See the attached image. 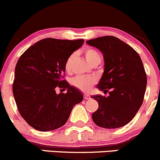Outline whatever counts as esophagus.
<instances>
[{
  "label": "esophagus",
  "mask_w": 160,
  "mask_h": 160,
  "mask_svg": "<svg viewBox=\"0 0 160 160\" xmlns=\"http://www.w3.org/2000/svg\"><path fill=\"white\" fill-rule=\"evenodd\" d=\"M84 98H85V99H89L90 95H88V94H85V95H84Z\"/></svg>",
  "instance_id": "34e87169"
}]
</instances>
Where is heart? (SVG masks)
I'll return each instance as SVG.
<instances>
[{
  "label": "heart",
  "mask_w": 160,
  "mask_h": 160,
  "mask_svg": "<svg viewBox=\"0 0 160 160\" xmlns=\"http://www.w3.org/2000/svg\"><path fill=\"white\" fill-rule=\"evenodd\" d=\"M85 58L87 59V61L91 65H94L96 62H101V56H100L99 53L95 49L92 48H88L85 50ZM74 58H75V55H71L67 58L65 64V68L66 72H69L72 70ZM95 82V78H92V77L79 76L76 77V78L72 80V84H73L74 86L76 87L79 90H82L83 92H88L91 89L92 87L93 86Z\"/></svg>",
  "instance_id": "b5f03b06"
}]
</instances>
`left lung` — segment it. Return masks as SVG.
I'll list each match as a JSON object with an SVG mask.
<instances>
[{
	"mask_svg": "<svg viewBox=\"0 0 160 160\" xmlns=\"http://www.w3.org/2000/svg\"><path fill=\"white\" fill-rule=\"evenodd\" d=\"M103 54L104 72L97 88L108 96L92 95L98 103L92 120L99 127L117 129L129 122L142 104L147 78L139 54L114 36L87 41Z\"/></svg>",
	"mask_w": 160,
	"mask_h": 160,
	"instance_id": "left-lung-1",
	"label": "left lung"
}]
</instances>
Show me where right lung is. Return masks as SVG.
Segmentation results:
<instances>
[{"instance_id": "obj_1", "label": "right lung", "mask_w": 160, "mask_h": 160, "mask_svg": "<svg viewBox=\"0 0 160 160\" xmlns=\"http://www.w3.org/2000/svg\"><path fill=\"white\" fill-rule=\"evenodd\" d=\"M84 43L44 38L21 55L17 62L13 95L20 114L28 124L48 132L65 124L72 108L83 100V95L64 80L67 58ZM57 88L66 93H56Z\"/></svg>"}]
</instances>
